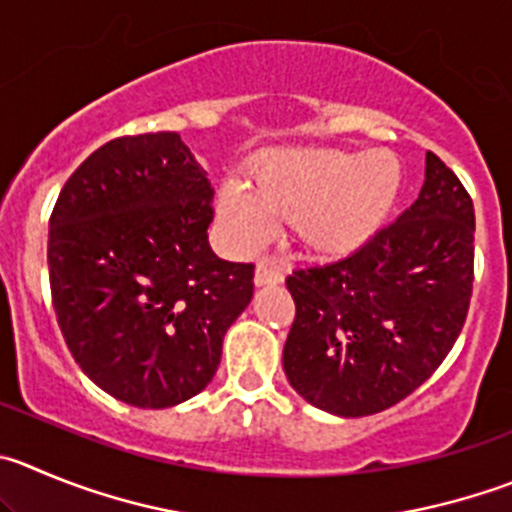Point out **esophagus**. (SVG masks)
Returning <instances> with one entry per match:
<instances>
[{
	"mask_svg": "<svg viewBox=\"0 0 512 512\" xmlns=\"http://www.w3.org/2000/svg\"><path fill=\"white\" fill-rule=\"evenodd\" d=\"M279 281H284V269L279 261L261 259L256 266V284H279Z\"/></svg>",
	"mask_w": 512,
	"mask_h": 512,
	"instance_id": "obj_1",
	"label": "esophagus"
}]
</instances>
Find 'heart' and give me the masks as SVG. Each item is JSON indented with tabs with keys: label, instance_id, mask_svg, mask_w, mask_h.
Returning a JSON list of instances; mask_svg holds the SVG:
<instances>
[{
	"label": "heart",
	"instance_id": "heart-1",
	"mask_svg": "<svg viewBox=\"0 0 512 512\" xmlns=\"http://www.w3.org/2000/svg\"><path fill=\"white\" fill-rule=\"evenodd\" d=\"M397 191L399 165L392 155L309 150L266 160L251 188L228 183L221 213L243 246L269 236L276 221H294L306 246L344 251L384 221Z\"/></svg>",
	"mask_w": 512,
	"mask_h": 512
}]
</instances>
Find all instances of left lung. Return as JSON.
I'll return each instance as SVG.
<instances>
[{"mask_svg": "<svg viewBox=\"0 0 512 512\" xmlns=\"http://www.w3.org/2000/svg\"><path fill=\"white\" fill-rule=\"evenodd\" d=\"M475 208L427 153L420 198L352 253L286 276L296 304L284 347L291 387L319 410L367 417L432 377L467 319Z\"/></svg>", "mask_w": 512, "mask_h": 512, "instance_id": "8db88e82", "label": "left lung"}]
</instances>
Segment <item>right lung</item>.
Returning <instances> with one entry per match:
<instances>
[{"label":"right lung","instance_id":"right-lung-1","mask_svg":"<svg viewBox=\"0 0 512 512\" xmlns=\"http://www.w3.org/2000/svg\"><path fill=\"white\" fill-rule=\"evenodd\" d=\"M213 188L178 133L123 135L87 155L50 216L52 306L82 372L143 410L208 387L253 264L208 246Z\"/></svg>","mask_w":512,"mask_h":512}]
</instances>
